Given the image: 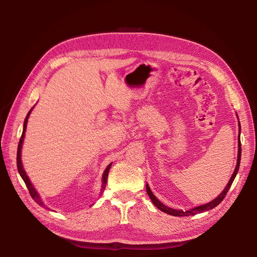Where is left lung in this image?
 Here are the masks:
<instances>
[{
    "mask_svg": "<svg viewBox=\"0 0 257 257\" xmlns=\"http://www.w3.org/2000/svg\"><path fill=\"white\" fill-rule=\"evenodd\" d=\"M239 126H240V125H239ZM240 159H241V144H240V135H239V139H238V159H237V165H236L234 174L231 175L230 180L228 181V183H227V185H226V188H225V189L223 190V192L220 194V195L217 196L215 199H213L212 201H210V203L205 204V205H201V206L195 207V208H193V209H191V210H188V211H182V210H176V209L169 208V207H167V206H165V205H163V204L161 203V201L153 195V193L151 192V190H150L149 186H148V184L146 185L147 193H148V195H149L150 199L152 200V203L155 205V207L159 208V209L161 210V211L165 212V213H167V214H170V215H175V216H188V215H194V214H196V213H201V212H204V211H208V210L213 209L214 207H216L217 205H219V204L221 203V201L224 199V197L226 196V194H227L229 188L231 186V183H232V181H234V179H235V177H236V175H237V173H238L239 165H240Z\"/></svg>",
    "mask_w": 257,
    "mask_h": 257,
    "instance_id": "1",
    "label": "left lung"
}]
</instances>
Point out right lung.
<instances>
[{"instance_id":"add662e5","label":"right lung","mask_w":257,"mask_h":257,"mask_svg":"<svg viewBox=\"0 0 257 257\" xmlns=\"http://www.w3.org/2000/svg\"><path fill=\"white\" fill-rule=\"evenodd\" d=\"M31 110H32V109H31ZM31 110L29 111V113H28V115H27V118H26V120H25V124H23V132H22V135H21V137H20L19 144H18V150H17V167H18V172H19V174H20L21 178L23 179V181H25V183H26V185H27V188H28V190H29V192H30V195H31V197H32V198L36 201V203H37L38 205H40L41 207L47 208V207H46V206L44 205V203L42 201V199H41L40 195H38L37 192H36V191H35V189L33 188L32 183L30 182L29 178H28V176H27V174H26V172H25V169H23V167H22V163H21V147H22V143H23V137H25V132H26V128H27L28 118H29V115H30V113H31ZM110 166H111V164L108 165V167L105 169V172H104V175H103V185H102V191H103V190H105V188H106L107 178H108V173H109ZM47 209H48V208H47Z\"/></svg>"}]
</instances>
